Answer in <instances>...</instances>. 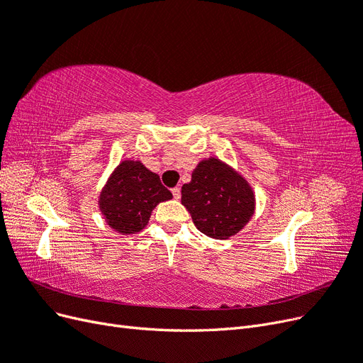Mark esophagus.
Returning a JSON list of instances; mask_svg holds the SVG:
<instances>
[{
  "label": "esophagus",
  "instance_id": "obj_1",
  "mask_svg": "<svg viewBox=\"0 0 363 363\" xmlns=\"http://www.w3.org/2000/svg\"><path fill=\"white\" fill-rule=\"evenodd\" d=\"M171 191H172L174 199H175V200H180V196H182V189L179 188V186H177V188H172Z\"/></svg>",
  "mask_w": 363,
  "mask_h": 363
}]
</instances>
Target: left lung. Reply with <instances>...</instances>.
<instances>
[{
  "label": "left lung",
  "mask_w": 363,
  "mask_h": 363,
  "mask_svg": "<svg viewBox=\"0 0 363 363\" xmlns=\"http://www.w3.org/2000/svg\"><path fill=\"white\" fill-rule=\"evenodd\" d=\"M182 204L208 238L228 239L242 230L256 208L250 183L216 157L201 160L182 188Z\"/></svg>",
  "instance_id": "left-lung-1"
}]
</instances>
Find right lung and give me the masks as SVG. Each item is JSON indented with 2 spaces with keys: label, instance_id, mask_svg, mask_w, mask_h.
I'll return each mask as SVG.
<instances>
[{
  "label": "right lung",
  "instance_id": "add662e5",
  "mask_svg": "<svg viewBox=\"0 0 363 363\" xmlns=\"http://www.w3.org/2000/svg\"><path fill=\"white\" fill-rule=\"evenodd\" d=\"M172 199L156 172L139 160H123L108 177L100 194L98 206L115 232L138 233L150 221L152 208Z\"/></svg>",
  "mask_w": 363,
  "mask_h": 363
}]
</instances>
